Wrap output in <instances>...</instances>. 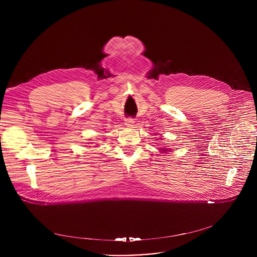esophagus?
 Wrapping results in <instances>:
<instances>
[{
	"label": "esophagus",
	"mask_w": 257,
	"mask_h": 257,
	"mask_svg": "<svg viewBox=\"0 0 257 257\" xmlns=\"http://www.w3.org/2000/svg\"><path fill=\"white\" fill-rule=\"evenodd\" d=\"M134 123H135V121H134V119L133 118H127L126 120H125V124L127 125V126H129V127H132L133 125H134Z\"/></svg>",
	"instance_id": "obj_1"
}]
</instances>
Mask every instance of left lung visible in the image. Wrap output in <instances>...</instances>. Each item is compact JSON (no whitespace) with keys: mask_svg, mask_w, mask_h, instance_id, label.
I'll list each match as a JSON object with an SVG mask.
<instances>
[{"mask_svg":"<svg viewBox=\"0 0 257 257\" xmlns=\"http://www.w3.org/2000/svg\"><path fill=\"white\" fill-rule=\"evenodd\" d=\"M165 152H166V151H165Z\"/></svg>","mask_w":257,"mask_h":257,"instance_id":"8db88e82","label":"left lung"}]
</instances>
